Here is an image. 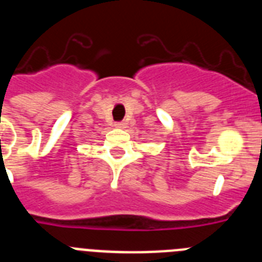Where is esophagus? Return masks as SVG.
<instances>
[{
  "instance_id": "esophagus-1",
  "label": "esophagus",
  "mask_w": 262,
  "mask_h": 262,
  "mask_svg": "<svg viewBox=\"0 0 262 262\" xmlns=\"http://www.w3.org/2000/svg\"><path fill=\"white\" fill-rule=\"evenodd\" d=\"M114 126L117 127V128H126V123H124V122H118Z\"/></svg>"
}]
</instances>
